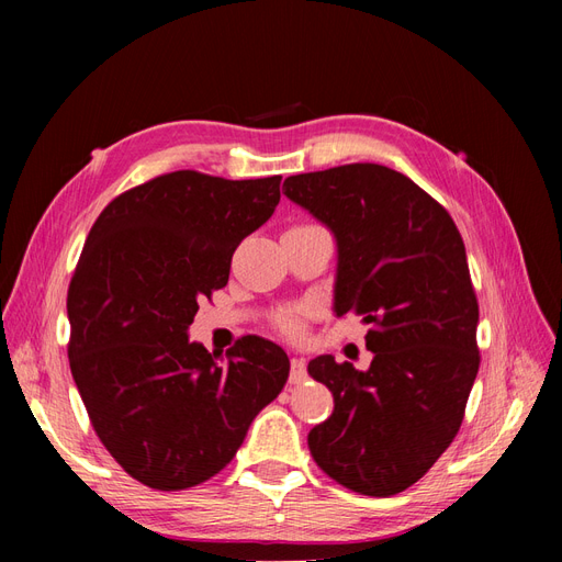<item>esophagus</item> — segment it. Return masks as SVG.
<instances>
[{
    "label": "esophagus",
    "mask_w": 562,
    "mask_h": 562,
    "mask_svg": "<svg viewBox=\"0 0 562 562\" xmlns=\"http://www.w3.org/2000/svg\"><path fill=\"white\" fill-rule=\"evenodd\" d=\"M304 378H307V363H304V359H293L291 361V382L297 384Z\"/></svg>",
    "instance_id": "esophagus-1"
}]
</instances>
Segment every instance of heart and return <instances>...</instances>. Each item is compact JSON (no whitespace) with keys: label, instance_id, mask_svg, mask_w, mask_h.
Instances as JSON below:
<instances>
[{"label":"heart","instance_id":"b5f03b06","mask_svg":"<svg viewBox=\"0 0 562 562\" xmlns=\"http://www.w3.org/2000/svg\"><path fill=\"white\" fill-rule=\"evenodd\" d=\"M279 326L285 330V333H297L300 330V318L297 314H283L279 318Z\"/></svg>","mask_w":562,"mask_h":562}]
</instances>
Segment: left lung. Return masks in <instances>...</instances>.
Listing matches in <instances>:
<instances>
[{"label": "left lung", "instance_id": "left-lung-1", "mask_svg": "<svg viewBox=\"0 0 562 562\" xmlns=\"http://www.w3.org/2000/svg\"><path fill=\"white\" fill-rule=\"evenodd\" d=\"M283 190L335 236V316L370 326L368 370L330 353L310 361L335 401L307 436L312 457L339 485L391 497L452 443L479 375L464 241L438 201L380 164L291 176Z\"/></svg>", "mask_w": 562, "mask_h": 562}]
</instances>
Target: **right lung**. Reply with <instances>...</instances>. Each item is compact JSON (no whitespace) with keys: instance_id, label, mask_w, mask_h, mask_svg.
<instances>
[{"instance_id":"1","label":"right lung","mask_w":562,"mask_h":562,"mask_svg":"<svg viewBox=\"0 0 562 562\" xmlns=\"http://www.w3.org/2000/svg\"><path fill=\"white\" fill-rule=\"evenodd\" d=\"M281 176L166 173L116 196L91 227L67 291L70 370L93 429L155 490L209 481L288 380L285 351L246 335L227 363L190 330L227 285L232 255L281 199Z\"/></svg>"}]
</instances>
